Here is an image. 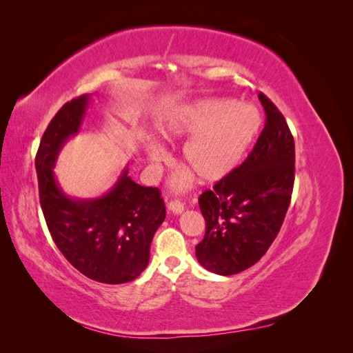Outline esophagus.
I'll return each instance as SVG.
<instances>
[{
    "label": "esophagus",
    "mask_w": 353,
    "mask_h": 353,
    "mask_svg": "<svg viewBox=\"0 0 353 353\" xmlns=\"http://www.w3.org/2000/svg\"><path fill=\"white\" fill-rule=\"evenodd\" d=\"M167 208H168V211L170 212H172V214H182L183 212V209H185V206H183V203L181 200H171V201H168V205H167Z\"/></svg>",
    "instance_id": "34e87169"
}]
</instances>
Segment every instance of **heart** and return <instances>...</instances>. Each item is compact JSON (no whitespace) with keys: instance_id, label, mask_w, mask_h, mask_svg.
<instances>
[{"instance_id":"obj_1","label":"heart","mask_w":353,"mask_h":353,"mask_svg":"<svg viewBox=\"0 0 353 353\" xmlns=\"http://www.w3.org/2000/svg\"><path fill=\"white\" fill-rule=\"evenodd\" d=\"M262 124L258 109L252 104L223 99H205L188 108L162 130L167 141L191 137L182 148V163L203 182H216L236 170L256 139ZM150 162L162 163L167 153L154 141L145 142ZM191 176L174 182L182 186Z\"/></svg>"}]
</instances>
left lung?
<instances>
[{"mask_svg":"<svg viewBox=\"0 0 353 353\" xmlns=\"http://www.w3.org/2000/svg\"><path fill=\"white\" fill-rule=\"evenodd\" d=\"M265 127L247 159L199 197L206 221L197 261L221 276L241 273L264 256L281 230L294 185V139L272 100L259 94Z\"/></svg>","mask_w":353,"mask_h":353,"instance_id":"left-lung-1","label":"left lung"}]
</instances>
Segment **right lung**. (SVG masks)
I'll return each instance as SVG.
<instances>
[{"instance_id":"obj_1","label":"right lung","mask_w":353,"mask_h":353,"mask_svg":"<svg viewBox=\"0 0 353 353\" xmlns=\"http://www.w3.org/2000/svg\"><path fill=\"white\" fill-rule=\"evenodd\" d=\"M89 95L65 103L51 119L36 154L41 208L59 250L81 274L101 283H125L144 272L150 244L165 220L161 191L121 176L97 199H72L62 191L54 165L65 142L80 130Z\"/></svg>"}]
</instances>
